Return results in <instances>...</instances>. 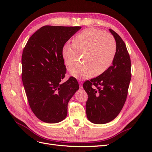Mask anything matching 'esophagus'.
<instances>
[{
	"instance_id": "esophagus-1",
	"label": "esophagus",
	"mask_w": 152,
	"mask_h": 152,
	"mask_svg": "<svg viewBox=\"0 0 152 152\" xmlns=\"http://www.w3.org/2000/svg\"><path fill=\"white\" fill-rule=\"evenodd\" d=\"M79 85H80V88L82 89V82L80 80H79Z\"/></svg>"
}]
</instances>
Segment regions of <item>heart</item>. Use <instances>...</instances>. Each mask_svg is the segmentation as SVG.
Masks as SVG:
<instances>
[{"label": "heart", "instance_id": "obj_1", "mask_svg": "<svg viewBox=\"0 0 152 152\" xmlns=\"http://www.w3.org/2000/svg\"><path fill=\"white\" fill-rule=\"evenodd\" d=\"M77 51L84 53V64L69 69L70 74L77 79L99 75L111 66L117 51V45L113 36L96 28H87L73 39V44L66 43L61 49V55L66 65L72 66L76 61Z\"/></svg>", "mask_w": 152, "mask_h": 152}]
</instances>
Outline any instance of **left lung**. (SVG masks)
I'll use <instances>...</instances> for the list:
<instances>
[{
  "mask_svg": "<svg viewBox=\"0 0 152 152\" xmlns=\"http://www.w3.org/2000/svg\"><path fill=\"white\" fill-rule=\"evenodd\" d=\"M109 30L117 45L112 65L83 84L88 95L86 105L87 117L96 124H107L117 117L126 102L131 79V63L126 45L115 31Z\"/></svg>",
  "mask_w": 152,
  "mask_h": 152,
  "instance_id": "8db88e82",
  "label": "left lung"
}]
</instances>
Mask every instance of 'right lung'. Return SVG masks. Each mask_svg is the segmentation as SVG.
Listing matches in <instances>:
<instances>
[{"label":"right lung","instance_id":"add662e5","mask_svg":"<svg viewBox=\"0 0 152 152\" xmlns=\"http://www.w3.org/2000/svg\"><path fill=\"white\" fill-rule=\"evenodd\" d=\"M81 26H44L28 39L22 54V81L30 107L42 122L54 124L67 115L68 103L79 89L66 73L62 48Z\"/></svg>","mask_w":152,"mask_h":152}]
</instances>
